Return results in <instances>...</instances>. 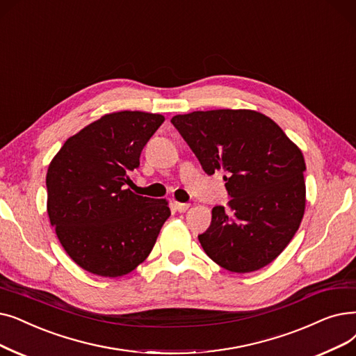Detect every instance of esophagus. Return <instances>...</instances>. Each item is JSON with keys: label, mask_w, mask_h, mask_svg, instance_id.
Segmentation results:
<instances>
[{"label": "esophagus", "mask_w": 356, "mask_h": 356, "mask_svg": "<svg viewBox=\"0 0 356 356\" xmlns=\"http://www.w3.org/2000/svg\"><path fill=\"white\" fill-rule=\"evenodd\" d=\"M175 208L179 211V212H186L189 209V204H181V202H176L175 204Z\"/></svg>", "instance_id": "1"}]
</instances>
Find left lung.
Masks as SVG:
<instances>
[{
    "label": "left lung",
    "instance_id": "8db88e82",
    "mask_svg": "<svg viewBox=\"0 0 356 356\" xmlns=\"http://www.w3.org/2000/svg\"><path fill=\"white\" fill-rule=\"evenodd\" d=\"M175 128L208 175L224 170L228 208H212L197 236L221 268L247 273L282 253L305 209V161L276 123L254 111H207L177 115Z\"/></svg>",
    "mask_w": 356,
    "mask_h": 356
}]
</instances>
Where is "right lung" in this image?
Listing matches in <instances>:
<instances>
[{"label":"right lung","instance_id":"right-lung-1","mask_svg":"<svg viewBox=\"0 0 356 356\" xmlns=\"http://www.w3.org/2000/svg\"><path fill=\"white\" fill-rule=\"evenodd\" d=\"M164 122L145 112H116L65 141L46 175L51 225L68 256L104 277L132 272L148 257L170 216L165 199L127 189L141 151Z\"/></svg>","mask_w":356,"mask_h":356}]
</instances>
